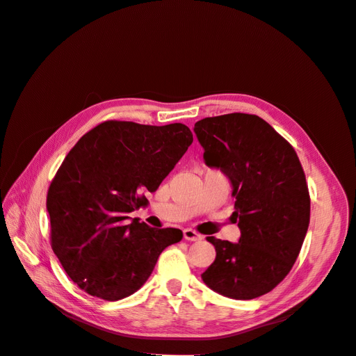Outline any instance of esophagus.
<instances>
[{
  "mask_svg": "<svg viewBox=\"0 0 356 356\" xmlns=\"http://www.w3.org/2000/svg\"><path fill=\"white\" fill-rule=\"evenodd\" d=\"M182 233H184V239L190 241V242H196V241L202 239V236L193 229H184V232H182Z\"/></svg>",
  "mask_w": 356,
  "mask_h": 356,
  "instance_id": "1",
  "label": "esophagus"
}]
</instances>
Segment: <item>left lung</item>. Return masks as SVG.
Here are the masks:
<instances>
[{"label":"left lung","instance_id":"obj_1","mask_svg":"<svg viewBox=\"0 0 356 356\" xmlns=\"http://www.w3.org/2000/svg\"><path fill=\"white\" fill-rule=\"evenodd\" d=\"M204 163L230 179L239 242L207 238L215 261L202 273L215 293L234 300L267 294L293 268L306 238L310 197L294 148L254 114L207 117L195 124Z\"/></svg>","mask_w":356,"mask_h":356}]
</instances>
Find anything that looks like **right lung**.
Segmentation results:
<instances>
[{"label": "right lung", "mask_w": 356, "mask_h": 356, "mask_svg": "<svg viewBox=\"0 0 356 356\" xmlns=\"http://www.w3.org/2000/svg\"><path fill=\"white\" fill-rule=\"evenodd\" d=\"M193 143L186 124L104 122L72 147L47 193L51 250L84 293L115 301L152 275L179 229H154L127 213L145 207Z\"/></svg>", "instance_id": "obj_1"}]
</instances>
